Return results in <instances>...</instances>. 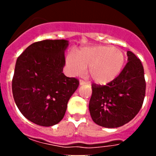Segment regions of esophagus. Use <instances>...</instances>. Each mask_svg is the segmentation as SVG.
Here are the masks:
<instances>
[{
    "label": "esophagus",
    "instance_id": "obj_1",
    "mask_svg": "<svg viewBox=\"0 0 156 156\" xmlns=\"http://www.w3.org/2000/svg\"><path fill=\"white\" fill-rule=\"evenodd\" d=\"M84 84H89V82L84 80H80V85H84Z\"/></svg>",
    "mask_w": 156,
    "mask_h": 156
}]
</instances>
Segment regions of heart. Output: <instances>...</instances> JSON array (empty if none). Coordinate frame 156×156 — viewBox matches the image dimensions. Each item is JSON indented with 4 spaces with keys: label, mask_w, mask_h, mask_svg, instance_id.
I'll return each instance as SVG.
<instances>
[{
    "label": "heart",
    "mask_w": 156,
    "mask_h": 156,
    "mask_svg": "<svg viewBox=\"0 0 156 156\" xmlns=\"http://www.w3.org/2000/svg\"><path fill=\"white\" fill-rule=\"evenodd\" d=\"M125 62L124 55L118 48L111 46H93L82 48L78 56L71 52L66 63L72 74L83 76L89 68L90 77L97 83L105 84L120 73Z\"/></svg>",
    "instance_id": "1"
}]
</instances>
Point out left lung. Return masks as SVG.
I'll list each match as a JSON object with an SVG mask.
<instances>
[{"label": "left lung", "mask_w": 156, "mask_h": 156, "mask_svg": "<svg viewBox=\"0 0 156 156\" xmlns=\"http://www.w3.org/2000/svg\"><path fill=\"white\" fill-rule=\"evenodd\" d=\"M128 62L119 75L105 86L92 84L90 116L106 128L123 126L138 113L145 95L144 68L140 59L128 51Z\"/></svg>", "instance_id": "obj_1"}]
</instances>
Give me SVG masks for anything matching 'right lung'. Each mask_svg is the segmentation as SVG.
<instances>
[{
  "mask_svg": "<svg viewBox=\"0 0 156 156\" xmlns=\"http://www.w3.org/2000/svg\"><path fill=\"white\" fill-rule=\"evenodd\" d=\"M66 40L34 43L17 58L12 79L15 102L28 120L43 126L58 123L79 86L76 78L63 73Z\"/></svg>",
  "mask_w": 156,
  "mask_h": 156,
  "instance_id": "1",
  "label": "right lung"
}]
</instances>
